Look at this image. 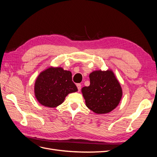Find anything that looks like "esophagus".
Here are the masks:
<instances>
[{
    "instance_id": "1",
    "label": "esophagus",
    "mask_w": 157,
    "mask_h": 157,
    "mask_svg": "<svg viewBox=\"0 0 157 157\" xmlns=\"http://www.w3.org/2000/svg\"><path fill=\"white\" fill-rule=\"evenodd\" d=\"M77 88H78V91H80V90H81V84H77Z\"/></svg>"
}]
</instances>
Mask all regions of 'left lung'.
Listing matches in <instances>:
<instances>
[{"mask_svg":"<svg viewBox=\"0 0 157 157\" xmlns=\"http://www.w3.org/2000/svg\"><path fill=\"white\" fill-rule=\"evenodd\" d=\"M90 84L82 89L86 105L96 113H106L118 105L122 90L111 71H96L90 75Z\"/></svg>","mask_w":157,"mask_h":157,"instance_id":"1","label":"left lung"}]
</instances>
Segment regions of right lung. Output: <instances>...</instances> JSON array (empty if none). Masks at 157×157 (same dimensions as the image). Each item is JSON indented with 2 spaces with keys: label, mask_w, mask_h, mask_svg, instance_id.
I'll return each mask as SVG.
<instances>
[{
  "label": "right lung",
  "mask_w": 157,
  "mask_h": 157,
  "mask_svg": "<svg viewBox=\"0 0 157 157\" xmlns=\"http://www.w3.org/2000/svg\"><path fill=\"white\" fill-rule=\"evenodd\" d=\"M35 95L42 105L55 108L63 102L68 94L78 91L72 74L61 67H50L40 74L35 83Z\"/></svg>",
  "instance_id": "obj_1"
}]
</instances>
